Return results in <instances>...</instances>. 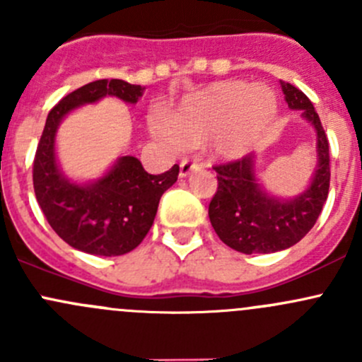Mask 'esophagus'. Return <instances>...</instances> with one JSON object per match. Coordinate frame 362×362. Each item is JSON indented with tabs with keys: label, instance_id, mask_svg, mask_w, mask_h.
<instances>
[{
	"label": "esophagus",
	"instance_id": "1",
	"mask_svg": "<svg viewBox=\"0 0 362 362\" xmlns=\"http://www.w3.org/2000/svg\"><path fill=\"white\" fill-rule=\"evenodd\" d=\"M199 166H202V163L198 159H184L180 163V177H189L192 171L199 170Z\"/></svg>",
	"mask_w": 362,
	"mask_h": 362
}]
</instances>
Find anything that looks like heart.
Here are the masks:
<instances>
[{
	"label": "heart",
	"mask_w": 362,
	"mask_h": 362,
	"mask_svg": "<svg viewBox=\"0 0 362 362\" xmlns=\"http://www.w3.org/2000/svg\"><path fill=\"white\" fill-rule=\"evenodd\" d=\"M276 115L275 94L245 82H218L187 98L170 122H159L156 134L185 147L211 138V148L226 159L250 151Z\"/></svg>",
	"instance_id": "1"
}]
</instances>
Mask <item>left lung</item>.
<instances>
[{
    "label": "left lung",
    "instance_id": "left-lung-1",
    "mask_svg": "<svg viewBox=\"0 0 362 362\" xmlns=\"http://www.w3.org/2000/svg\"><path fill=\"white\" fill-rule=\"evenodd\" d=\"M286 101L317 131V164L312 185L291 202L268 196L255 180L254 156L215 164L217 191L208 206L211 228L218 238L242 254H269L296 245L315 226L327 194L331 166L329 141L312 101L293 83L282 82Z\"/></svg>",
    "mask_w": 362,
    "mask_h": 362
}]
</instances>
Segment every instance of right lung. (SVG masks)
I'll return each mask as SVG.
<instances>
[{
	"instance_id": "obj_1",
	"label": "right lung",
	"mask_w": 362,
	"mask_h": 362,
	"mask_svg": "<svg viewBox=\"0 0 362 362\" xmlns=\"http://www.w3.org/2000/svg\"><path fill=\"white\" fill-rule=\"evenodd\" d=\"M144 89L119 78L96 80L69 93L49 112L33 160V187L50 228L73 249L107 257L136 249L154 224L160 196L177 182L178 164L151 175L133 156L120 158L90 185L71 184L57 168L54 138L68 112L103 96L136 103Z\"/></svg>"
}]
</instances>
